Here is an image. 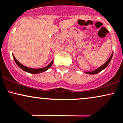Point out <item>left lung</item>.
I'll return each mask as SVG.
<instances>
[{
	"label": "left lung",
	"instance_id": "obj_1",
	"mask_svg": "<svg viewBox=\"0 0 123 123\" xmlns=\"http://www.w3.org/2000/svg\"><path fill=\"white\" fill-rule=\"evenodd\" d=\"M112 56H113V53H112V54H111V56H110L109 59L107 60V61L105 63H104L102 66H100V67H99L98 69H96V70H95L93 71H89V72H85V73H86V74H97V73L100 72L102 70H103V69L105 68L106 67L108 66V64H109L110 62L111 61V58H112Z\"/></svg>",
	"mask_w": 123,
	"mask_h": 123
}]
</instances>
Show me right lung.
<instances>
[{"label": "right lung", "mask_w": 123, "mask_h": 123, "mask_svg": "<svg viewBox=\"0 0 123 123\" xmlns=\"http://www.w3.org/2000/svg\"><path fill=\"white\" fill-rule=\"evenodd\" d=\"M13 57L14 58V61L16 62V64H17L18 67H20V68L22 69V70H23L24 71H26V72L31 73V74H38V73H41L44 72V71H46L47 70H48V69L50 68L51 66H52V64H53V60H52V62H51V63L49 64V65L47 66L46 67H44V68H37V69L32 68H29V67H26V66H25L24 65H23L22 64H21L20 62L18 61L17 59L15 58L14 56V55H13Z\"/></svg>", "instance_id": "obj_1"}]
</instances>
